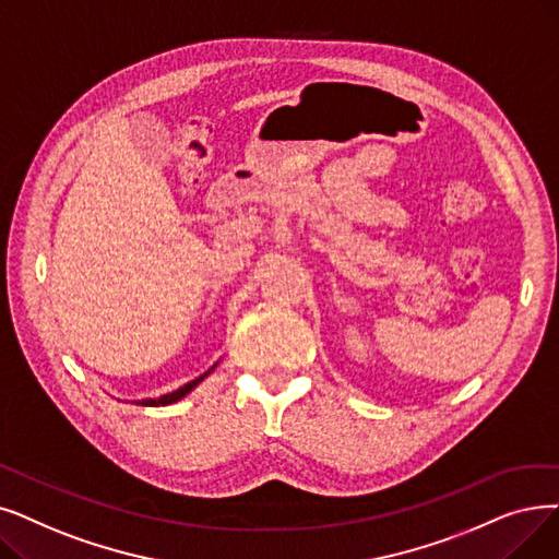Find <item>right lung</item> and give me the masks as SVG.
I'll return each mask as SVG.
<instances>
[{
  "label": "right lung",
  "instance_id": "right-lung-1",
  "mask_svg": "<svg viewBox=\"0 0 559 559\" xmlns=\"http://www.w3.org/2000/svg\"><path fill=\"white\" fill-rule=\"evenodd\" d=\"M214 370V368H212ZM212 370H207L205 374H201V377H197L193 381H189V383H185L182 388H178V391H174V393H168V395H162V397H157V400H141L139 404L141 406H166V404H174V402H178L180 397H185L189 391H193V388H197Z\"/></svg>",
  "mask_w": 559,
  "mask_h": 559
}]
</instances>
